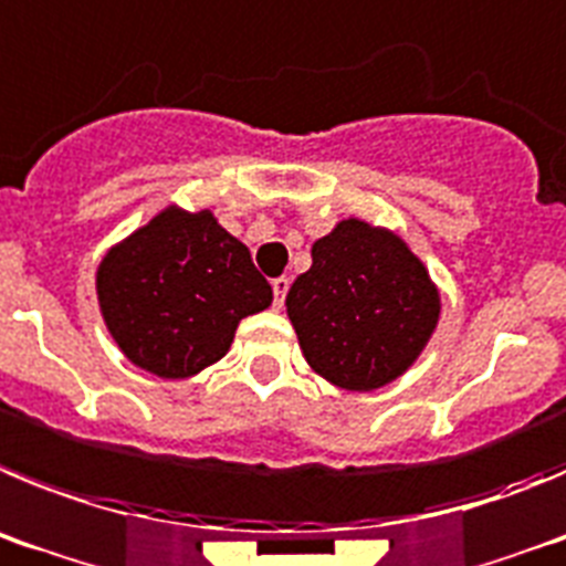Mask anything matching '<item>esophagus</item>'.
<instances>
[{
    "mask_svg": "<svg viewBox=\"0 0 566 566\" xmlns=\"http://www.w3.org/2000/svg\"><path fill=\"white\" fill-rule=\"evenodd\" d=\"M271 284H273V307L282 310L284 295H287V290H290V279L287 276H279V279H273Z\"/></svg>",
    "mask_w": 566,
    "mask_h": 566,
    "instance_id": "obj_1",
    "label": "esophagus"
}]
</instances>
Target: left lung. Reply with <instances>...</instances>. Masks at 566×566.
Listing matches in <instances>:
<instances>
[{
	"instance_id": "obj_1",
	"label": "left lung",
	"mask_w": 566,
	"mask_h": 566,
	"mask_svg": "<svg viewBox=\"0 0 566 566\" xmlns=\"http://www.w3.org/2000/svg\"><path fill=\"white\" fill-rule=\"evenodd\" d=\"M302 353L321 378L371 391L403 375L440 318V293L400 237L344 220L313 245L287 293Z\"/></svg>"
}]
</instances>
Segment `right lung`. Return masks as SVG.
I'll use <instances>...</instances> for the list:
<instances>
[{
  "label": "right lung",
  "instance_id": "add662e5",
  "mask_svg": "<svg viewBox=\"0 0 566 566\" xmlns=\"http://www.w3.org/2000/svg\"><path fill=\"white\" fill-rule=\"evenodd\" d=\"M95 287L106 327L126 358L169 380L217 364L239 321L273 302L248 248L211 211L180 208H166L112 248Z\"/></svg>",
  "mask_w": 566,
  "mask_h": 566
}]
</instances>
